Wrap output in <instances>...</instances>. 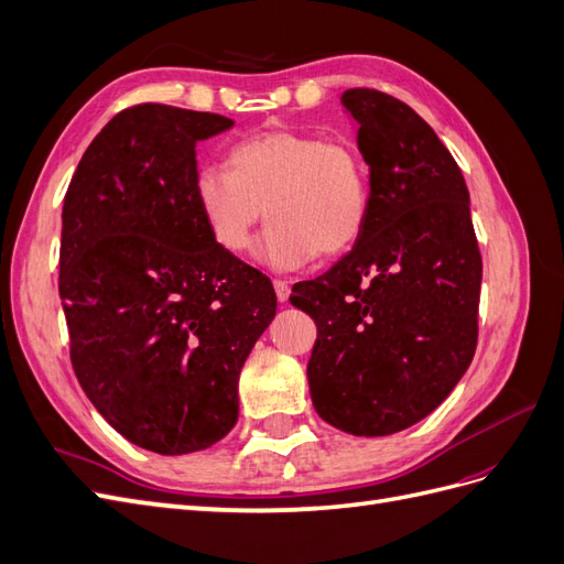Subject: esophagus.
<instances>
[{
	"mask_svg": "<svg viewBox=\"0 0 564 564\" xmlns=\"http://www.w3.org/2000/svg\"><path fill=\"white\" fill-rule=\"evenodd\" d=\"M272 286H275L278 301H280V303H286V301H289V294H292V289H289V282H284V280H275V282H272Z\"/></svg>",
	"mask_w": 564,
	"mask_h": 564,
	"instance_id": "1",
	"label": "esophagus"
}]
</instances>
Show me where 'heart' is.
I'll list each match as a JSON object with an SVG mask.
<instances>
[{
  "label": "heart",
  "instance_id": "1",
  "mask_svg": "<svg viewBox=\"0 0 564 564\" xmlns=\"http://www.w3.org/2000/svg\"><path fill=\"white\" fill-rule=\"evenodd\" d=\"M230 172L204 166L193 191L218 247L242 253L253 228H270L256 259L272 270L308 265L317 253L350 251L371 209L369 166L355 143L319 133L263 131L237 143Z\"/></svg>",
  "mask_w": 564,
  "mask_h": 564
}]
</instances>
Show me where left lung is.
<instances>
[{"label":"left lung","instance_id":"left-lung-1","mask_svg":"<svg viewBox=\"0 0 564 564\" xmlns=\"http://www.w3.org/2000/svg\"><path fill=\"white\" fill-rule=\"evenodd\" d=\"M340 106L369 166V220L360 242L289 301L317 324V414L381 437L429 416L466 373L482 259L464 174L429 122L373 89H348Z\"/></svg>","mask_w":564,"mask_h":564}]
</instances>
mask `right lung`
<instances>
[{"label":"right lung","mask_w":564,"mask_h":564,"mask_svg":"<svg viewBox=\"0 0 564 564\" xmlns=\"http://www.w3.org/2000/svg\"><path fill=\"white\" fill-rule=\"evenodd\" d=\"M224 115L145 104L115 115L67 185L58 292L82 390L135 447L226 437L237 381L275 317L270 280L218 247L195 202L197 143Z\"/></svg>","instance_id":"right-lung-1"}]
</instances>
